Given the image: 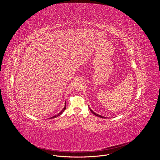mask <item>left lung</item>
Returning a JSON list of instances; mask_svg holds the SVG:
<instances>
[{
	"label": "left lung",
	"instance_id": "left-lung-1",
	"mask_svg": "<svg viewBox=\"0 0 160 160\" xmlns=\"http://www.w3.org/2000/svg\"><path fill=\"white\" fill-rule=\"evenodd\" d=\"M89 109H90V110H91V112H92V113H93V114H94V115H95V116H98V117H99V118H106L105 117H104V116H101V115H99V114H97V113H95L92 110H91V108H90V107H89Z\"/></svg>",
	"mask_w": 160,
	"mask_h": 160
}]
</instances>
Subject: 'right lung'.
I'll return each instance as SVG.
<instances>
[{"mask_svg": "<svg viewBox=\"0 0 160 160\" xmlns=\"http://www.w3.org/2000/svg\"><path fill=\"white\" fill-rule=\"evenodd\" d=\"M66 107H67V106H66V103H65V107H63V108L62 109V110L61 111V112H60V113H59L58 114H56V115H55V116H53V117L50 118V119H53V118H56V117H58V116H59L61 115L62 113L64 112V110L66 109Z\"/></svg>", "mask_w": 160, "mask_h": 160, "instance_id": "obj_1", "label": "right lung"}]
</instances>
